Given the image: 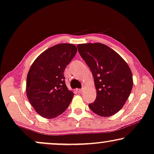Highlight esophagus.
<instances>
[{
	"instance_id": "obj_1",
	"label": "esophagus",
	"mask_w": 154,
	"mask_h": 154,
	"mask_svg": "<svg viewBox=\"0 0 154 154\" xmlns=\"http://www.w3.org/2000/svg\"><path fill=\"white\" fill-rule=\"evenodd\" d=\"M76 91H77V92L79 93V94H80V93L82 92V89H81V88H77Z\"/></svg>"
}]
</instances>
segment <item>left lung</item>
Segmentation results:
<instances>
[{
  "label": "left lung",
  "instance_id": "8db88e82",
  "mask_svg": "<svg viewBox=\"0 0 154 154\" xmlns=\"http://www.w3.org/2000/svg\"><path fill=\"white\" fill-rule=\"evenodd\" d=\"M78 51L91 71L97 96L88 107L99 116L107 117L123 107L133 88V75L126 62L116 51L102 43L77 45Z\"/></svg>",
  "mask_w": 154,
  "mask_h": 154
}]
</instances>
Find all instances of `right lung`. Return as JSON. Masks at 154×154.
I'll use <instances>...</instances> for the list:
<instances>
[{"label": "right lung", "mask_w": 154, "mask_h": 154, "mask_svg": "<svg viewBox=\"0 0 154 154\" xmlns=\"http://www.w3.org/2000/svg\"><path fill=\"white\" fill-rule=\"evenodd\" d=\"M77 51L74 45H56L41 54L31 66L26 79L27 98L43 117L56 118L70 105L74 94L67 88L63 73Z\"/></svg>", "instance_id": "right-lung-1"}]
</instances>
